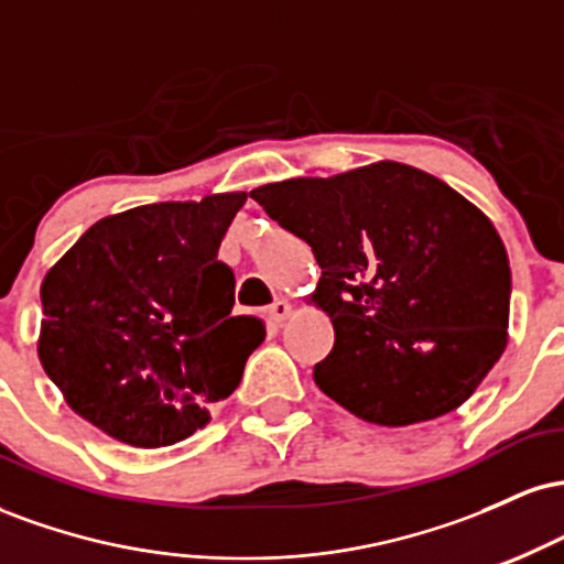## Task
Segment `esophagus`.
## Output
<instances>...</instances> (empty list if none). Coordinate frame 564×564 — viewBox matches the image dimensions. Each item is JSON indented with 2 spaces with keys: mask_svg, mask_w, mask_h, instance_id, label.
Masks as SVG:
<instances>
[{
  "mask_svg": "<svg viewBox=\"0 0 564 564\" xmlns=\"http://www.w3.org/2000/svg\"><path fill=\"white\" fill-rule=\"evenodd\" d=\"M291 315V302L289 300H275L270 304V321L283 323Z\"/></svg>",
  "mask_w": 564,
  "mask_h": 564,
  "instance_id": "obj_1",
  "label": "esophagus"
}]
</instances>
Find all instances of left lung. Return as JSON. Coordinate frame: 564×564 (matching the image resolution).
I'll use <instances>...</instances> for the list:
<instances>
[{
  "label": "left lung",
  "instance_id": "1",
  "mask_svg": "<svg viewBox=\"0 0 564 564\" xmlns=\"http://www.w3.org/2000/svg\"><path fill=\"white\" fill-rule=\"evenodd\" d=\"M281 228L313 246L310 294L334 323L313 379L381 426L456 411L509 341L511 273L485 212L400 161L251 191Z\"/></svg>",
  "mask_w": 564,
  "mask_h": 564
}]
</instances>
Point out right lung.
<instances>
[{
  "mask_svg": "<svg viewBox=\"0 0 564 564\" xmlns=\"http://www.w3.org/2000/svg\"><path fill=\"white\" fill-rule=\"evenodd\" d=\"M246 193L108 215L42 281L39 364L68 408L108 437L161 448L209 424L241 381L264 323L232 315L217 260Z\"/></svg>",
  "mask_w": 564,
  "mask_h": 564,
  "instance_id": "1",
  "label": "right lung"
}]
</instances>
